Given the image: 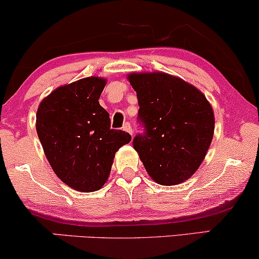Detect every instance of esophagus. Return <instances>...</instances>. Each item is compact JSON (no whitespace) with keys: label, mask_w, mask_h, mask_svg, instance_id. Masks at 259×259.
<instances>
[{"label":"esophagus","mask_w":259,"mask_h":259,"mask_svg":"<svg viewBox=\"0 0 259 259\" xmlns=\"http://www.w3.org/2000/svg\"><path fill=\"white\" fill-rule=\"evenodd\" d=\"M122 130L124 131V132H127V133H130V135H132V127H131V124L128 122L123 123Z\"/></svg>","instance_id":"esophagus-1"}]
</instances>
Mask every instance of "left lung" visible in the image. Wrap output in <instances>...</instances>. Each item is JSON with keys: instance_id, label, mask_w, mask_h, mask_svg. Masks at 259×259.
Here are the masks:
<instances>
[{"instance_id": "8db88e82", "label": "left lung", "mask_w": 259, "mask_h": 259, "mask_svg": "<svg viewBox=\"0 0 259 259\" xmlns=\"http://www.w3.org/2000/svg\"><path fill=\"white\" fill-rule=\"evenodd\" d=\"M145 127L133 148L150 177L163 186L184 183L196 173L215 130L211 104L196 86L163 72L130 73Z\"/></svg>"}]
</instances>
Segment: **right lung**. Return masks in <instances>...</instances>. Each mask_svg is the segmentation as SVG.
I'll use <instances>...</instances> for the list:
<instances>
[{
  "mask_svg": "<svg viewBox=\"0 0 259 259\" xmlns=\"http://www.w3.org/2000/svg\"><path fill=\"white\" fill-rule=\"evenodd\" d=\"M107 79L88 76L55 89L39 103L36 130L55 174L79 192L98 191L108 180L116 151L131 136L110 128L100 105Z\"/></svg>",
  "mask_w": 259,
  "mask_h": 259,
  "instance_id": "add662e5",
  "label": "right lung"
}]
</instances>
